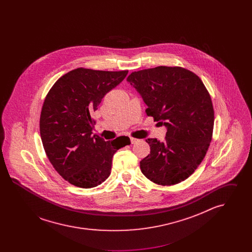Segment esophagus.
<instances>
[{
    "mask_svg": "<svg viewBox=\"0 0 252 252\" xmlns=\"http://www.w3.org/2000/svg\"><path fill=\"white\" fill-rule=\"evenodd\" d=\"M130 141H131V144H136V143H138L139 142V140L138 139H136V138H130Z\"/></svg>",
    "mask_w": 252,
    "mask_h": 252,
    "instance_id": "esophagus-1",
    "label": "esophagus"
}]
</instances>
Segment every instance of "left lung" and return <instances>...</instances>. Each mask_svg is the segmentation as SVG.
Wrapping results in <instances>:
<instances>
[{
	"instance_id": "obj_1",
	"label": "left lung",
	"mask_w": 252,
	"mask_h": 252,
	"mask_svg": "<svg viewBox=\"0 0 252 252\" xmlns=\"http://www.w3.org/2000/svg\"><path fill=\"white\" fill-rule=\"evenodd\" d=\"M127 81L143 97L146 114L167 127L163 142L146 140L150 154L140 162L142 173L162 186L188 179L202 162L213 138L215 111L203 82L178 66L133 72Z\"/></svg>"
}]
</instances>
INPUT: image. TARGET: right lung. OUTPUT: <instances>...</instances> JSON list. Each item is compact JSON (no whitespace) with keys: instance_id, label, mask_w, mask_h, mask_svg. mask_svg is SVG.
<instances>
[{"instance_id":"add662e5","label":"right lung","mask_w":252,"mask_h":252,"mask_svg":"<svg viewBox=\"0 0 252 252\" xmlns=\"http://www.w3.org/2000/svg\"><path fill=\"white\" fill-rule=\"evenodd\" d=\"M127 72L77 68L62 75L45 97L39 118L45 153L60 176L76 187L88 189L104 182L114 153L130 144L126 136L105 142L93 135L92 118L103 97Z\"/></svg>"}]
</instances>
